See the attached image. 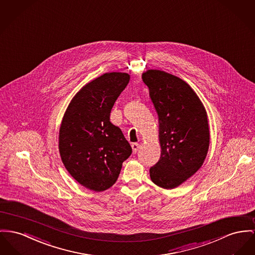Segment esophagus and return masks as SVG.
Returning <instances> with one entry per match:
<instances>
[{
  "label": "esophagus",
  "mask_w": 255,
  "mask_h": 255,
  "mask_svg": "<svg viewBox=\"0 0 255 255\" xmlns=\"http://www.w3.org/2000/svg\"><path fill=\"white\" fill-rule=\"evenodd\" d=\"M131 147H132V152H133V153H137V151L139 150V144L138 143H133L132 145H131Z\"/></svg>",
  "instance_id": "esophagus-1"
}]
</instances>
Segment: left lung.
Segmentation results:
<instances>
[{
  "label": "left lung",
  "mask_w": 255,
  "mask_h": 255,
  "mask_svg": "<svg viewBox=\"0 0 255 255\" xmlns=\"http://www.w3.org/2000/svg\"><path fill=\"white\" fill-rule=\"evenodd\" d=\"M158 115L159 160L150 168L156 186L171 189L199 169L210 145V130L203 103L181 78L162 70L142 74Z\"/></svg>",
  "instance_id": "obj_1"
}]
</instances>
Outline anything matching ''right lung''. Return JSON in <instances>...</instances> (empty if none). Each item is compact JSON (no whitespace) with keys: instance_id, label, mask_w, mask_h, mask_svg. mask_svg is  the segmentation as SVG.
Returning a JSON list of instances; mask_svg holds the SVG:
<instances>
[{"instance_id":"right-lung-1","label":"right lung","mask_w":255,"mask_h":255,"mask_svg":"<svg viewBox=\"0 0 255 255\" xmlns=\"http://www.w3.org/2000/svg\"><path fill=\"white\" fill-rule=\"evenodd\" d=\"M129 82L124 72L104 73L71 100L59 133V150L68 173L83 187L103 191L112 187L123 162L132 153L110 112Z\"/></svg>"}]
</instances>
